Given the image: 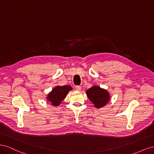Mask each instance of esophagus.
<instances>
[{
  "label": "esophagus",
  "mask_w": 154,
  "mask_h": 154,
  "mask_svg": "<svg viewBox=\"0 0 154 154\" xmlns=\"http://www.w3.org/2000/svg\"><path fill=\"white\" fill-rule=\"evenodd\" d=\"M76 89L77 90V91H81V89H82V87L81 86H76Z\"/></svg>",
  "instance_id": "34e87169"
}]
</instances>
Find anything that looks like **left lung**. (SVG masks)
Returning <instances> with one entry per match:
<instances>
[{"label":"left lung","mask_w":154,"mask_h":154,"mask_svg":"<svg viewBox=\"0 0 154 154\" xmlns=\"http://www.w3.org/2000/svg\"><path fill=\"white\" fill-rule=\"evenodd\" d=\"M88 99L94 104V107L100 109L105 106L110 101V94L106 89L94 85L86 91Z\"/></svg>","instance_id":"1"}]
</instances>
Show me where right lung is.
<instances>
[{"mask_svg":"<svg viewBox=\"0 0 154 154\" xmlns=\"http://www.w3.org/2000/svg\"><path fill=\"white\" fill-rule=\"evenodd\" d=\"M71 90H72V88L70 85H57L49 93L46 99L52 105L58 106L66 98L68 92Z\"/></svg>","mask_w":154,"mask_h":154,"instance_id":"1","label":"right lung"}]
</instances>
